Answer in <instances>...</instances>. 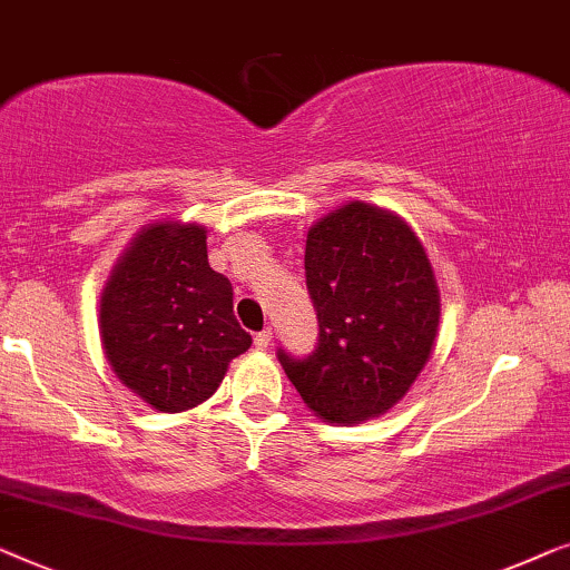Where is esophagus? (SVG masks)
<instances>
[{
  "label": "esophagus",
  "mask_w": 570,
  "mask_h": 570,
  "mask_svg": "<svg viewBox=\"0 0 570 570\" xmlns=\"http://www.w3.org/2000/svg\"><path fill=\"white\" fill-rule=\"evenodd\" d=\"M271 338H274V331H271V327H266V331H261V333H255V348H268V343H271Z\"/></svg>",
  "instance_id": "obj_1"
}]
</instances>
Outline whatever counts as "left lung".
Returning a JSON list of instances; mask_svg holds the SVG:
<instances>
[{
  "label": "left lung",
  "instance_id": "obj_1",
  "mask_svg": "<svg viewBox=\"0 0 570 570\" xmlns=\"http://www.w3.org/2000/svg\"><path fill=\"white\" fill-rule=\"evenodd\" d=\"M304 276L317 346L307 356L278 348L286 376L331 423L390 411L439 331V288L419 237L397 216L354 202L309 229Z\"/></svg>",
  "mask_w": 570,
  "mask_h": 570
}]
</instances>
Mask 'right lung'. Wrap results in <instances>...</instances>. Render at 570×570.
I'll list each match as a JSON object with an SVG mask.
<instances>
[{
    "instance_id": "add662e5",
    "label": "right lung",
    "mask_w": 570,
    "mask_h": 570,
    "mask_svg": "<svg viewBox=\"0 0 570 570\" xmlns=\"http://www.w3.org/2000/svg\"><path fill=\"white\" fill-rule=\"evenodd\" d=\"M100 333L118 380L167 413L212 397L253 343L194 224H155L134 239L102 292Z\"/></svg>"
}]
</instances>
